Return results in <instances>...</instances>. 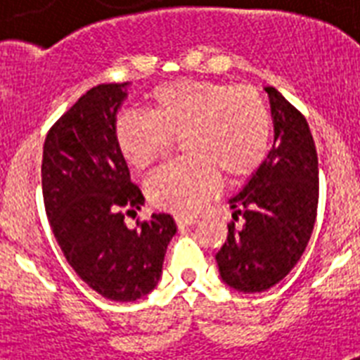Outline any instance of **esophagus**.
Segmentation results:
<instances>
[{
	"label": "esophagus",
	"mask_w": 360,
	"mask_h": 360,
	"mask_svg": "<svg viewBox=\"0 0 360 360\" xmlns=\"http://www.w3.org/2000/svg\"><path fill=\"white\" fill-rule=\"evenodd\" d=\"M175 222L179 228H185V226H192L196 222V217H192V214H175Z\"/></svg>",
	"instance_id": "34e87169"
}]
</instances>
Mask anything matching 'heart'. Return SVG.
<instances>
[{
  "label": "heart",
  "mask_w": 360,
  "mask_h": 360,
  "mask_svg": "<svg viewBox=\"0 0 360 360\" xmlns=\"http://www.w3.org/2000/svg\"><path fill=\"white\" fill-rule=\"evenodd\" d=\"M273 117L254 87L222 82L181 80L147 97V114L123 112L114 140L130 168L147 169L181 138L185 160L166 164L147 179L155 207L196 213L219 191V174L245 179L263 164L271 147Z\"/></svg>",
  "instance_id": "1"
}]
</instances>
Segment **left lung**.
Here are the masks:
<instances>
[{
  "instance_id": "left-lung-1",
  "label": "left lung",
  "mask_w": 360,
  "mask_h": 360,
  "mask_svg": "<svg viewBox=\"0 0 360 360\" xmlns=\"http://www.w3.org/2000/svg\"><path fill=\"white\" fill-rule=\"evenodd\" d=\"M274 127L273 149L228 200L233 219L217 252L220 278L240 293H259L290 274L312 236L318 214V153L304 115L274 87H265Z\"/></svg>"
}]
</instances>
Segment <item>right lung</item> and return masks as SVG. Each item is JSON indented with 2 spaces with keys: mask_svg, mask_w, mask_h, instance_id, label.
<instances>
[{
  "mask_svg": "<svg viewBox=\"0 0 360 360\" xmlns=\"http://www.w3.org/2000/svg\"><path fill=\"white\" fill-rule=\"evenodd\" d=\"M124 84H101L82 95L48 132L42 196L53 237L75 273L110 301H138L157 288L175 220L153 213L130 230L124 213L143 205L117 151L114 124Z\"/></svg>",
  "mask_w": 360,
  "mask_h": 360,
  "instance_id": "1",
  "label": "right lung"
}]
</instances>
